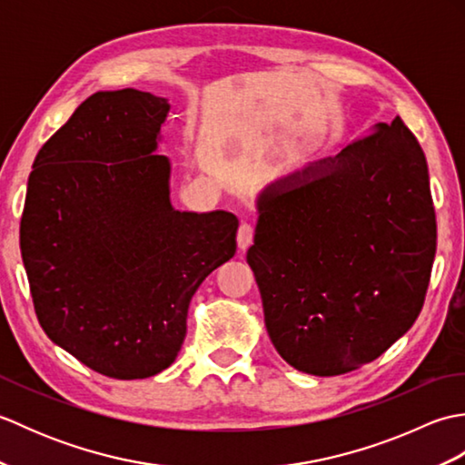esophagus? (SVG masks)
I'll return each mask as SVG.
<instances>
[{"mask_svg":"<svg viewBox=\"0 0 465 465\" xmlns=\"http://www.w3.org/2000/svg\"><path fill=\"white\" fill-rule=\"evenodd\" d=\"M253 242V225L250 222H242L240 230H238V245L240 250H248Z\"/></svg>","mask_w":465,"mask_h":465,"instance_id":"obj_1","label":"esophagus"}]
</instances>
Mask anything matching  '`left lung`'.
Instances as JSON below:
<instances>
[{
	"instance_id": "8db88e82",
	"label": "left lung",
	"mask_w": 465,
	"mask_h": 465,
	"mask_svg": "<svg viewBox=\"0 0 465 465\" xmlns=\"http://www.w3.org/2000/svg\"><path fill=\"white\" fill-rule=\"evenodd\" d=\"M248 263L265 328L292 368L370 363L421 312L433 255L428 162L400 117L265 185Z\"/></svg>"
}]
</instances>
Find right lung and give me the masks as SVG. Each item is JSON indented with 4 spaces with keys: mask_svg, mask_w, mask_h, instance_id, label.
Wrapping results in <instances>:
<instances>
[{
    "mask_svg": "<svg viewBox=\"0 0 465 465\" xmlns=\"http://www.w3.org/2000/svg\"><path fill=\"white\" fill-rule=\"evenodd\" d=\"M165 97L97 92L39 150L19 248L47 338L87 368L143 380L170 368L195 290L233 258L238 217L172 205L155 153Z\"/></svg>",
    "mask_w": 465,
    "mask_h": 465,
    "instance_id": "right-lung-1",
    "label": "right lung"
}]
</instances>
